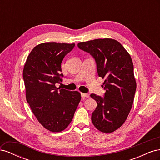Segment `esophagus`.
<instances>
[{"label":"esophagus","instance_id":"obj_1","mask_svg":"<svg viewBox=\"0 0 160 160\" xmlns=\"http://www.w3.org/2000/svg\"><path fill=\"white\" fill-rule=\"evenodd\" d=\"M81 97L82 98H89V95L88 94V93H81Z\"/></svg>","mask_w":160,"mask_h":160}]
</instances>
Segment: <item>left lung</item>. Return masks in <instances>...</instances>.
I'll use <instances>...</instances> for the list:
<instances>
[{"instance_id": "obj_1", "label": "left lung", "mask_w": 160, "mask_h": 160, "mask_svg": "<svg viewBox=\"0 0 160 160\" xmlns=\"http://www.w3.org/2000/svg\"><path fill=\"white\" fill-rule=\"evenodd\" d=\"M77 46L93 57L98 76L105 79L103 98L91 94L98 103L92 123L101 132H113L123 124L133 103L136 82L132 58L121 43L111 38L79 42Z\"/></svg>"}]
</instances>
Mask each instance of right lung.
<instances>
[{
    "instance_id": "right-lung-1",
    "label": "right lung",
    "mask_w": 160,
    "mask_h": 160,
    "mask_svg": "<svg viewBox=\"0 0 160 160\" xmlns=\"http://www.w3.org/2000/svg\"><path fill=\"white\" fill-rule=\"evenodd\" d=\"M74 47V43H41L31 51L24 66L27 102L39 123L52 132L67 128L81 101L78 91L56 87L62 81V59Z\"/></svg>"
}]
</instances>
